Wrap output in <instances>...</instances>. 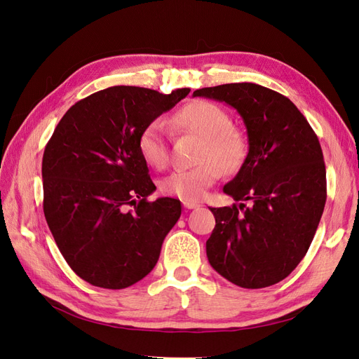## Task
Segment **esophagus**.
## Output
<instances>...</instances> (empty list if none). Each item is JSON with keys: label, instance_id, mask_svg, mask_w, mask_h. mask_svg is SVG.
I'll return each instance as SVG.
<instances>
[{"label": "esophagus", "instance_id": "1", "mask_svg": "<svg viewBox=\"0 0 359 359\" xmlns=\"http://www.w3.org/2000/svg\"><path fill=\"white\" fill-rule=\"evenodd\" d=\"M182 205H184V208H187V210H194V208H199V206H201L198 202H187V201H184Z\"/></svg>", "mask_w": 359, "mask_h": 359}]
</instances>
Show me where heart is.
Instances as JSON below:
<instances>
[{"instance_id":"b5f03b06","label":"heart","mask_w":359,"mask_h":359,"mask_svg":"<svg viewBox=\"0 0 359 359\" xmlns=\"http://www.w3.org/2000/svg\"><path fill=\"white\" fill-rule=\"evenodd\" d=\"M170 124L180 132L202 137L198 166L177 169L160 182L161 191L181 201H199L212 184L219 181L222 170L232 173L243 165L247 142L244 135L233 127L227 112L219 104L196 100L184 104L172 116ZM139 153L149 166L163 169L168 165V132L160 119L145 126L137 140Z\"/></svg>"}]
</instances>
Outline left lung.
I'll use <instances>...</instances> for the list:
<instances>
[{
	"mask_svg": "<svg viewBox=\"0 0 359 359\" xmlns=\"http://www.w3.org/2000/svg\"><path fill=\"white\" fill-rule=\"evenodd\" d=\"M241 115L248 154L224 193L240 205L211 208V266L245 289L273 286L306 256L327 201V170L311 126L287 97L257 83H224L193 93Z\"/></svg>",
	"mask_w": 359,
	"mask_h": 359,
	"instance_id": "1",
	"label": "left lung"
}]
</instances>
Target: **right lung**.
<instances>
[{
    "label": "right lung",
    "instance_id": "right-lung-1",
    "mask_svg": "<svg viewBox=\"0 0 359 359\" xmlns=\"http://www.w3.org/2000/svg\"><path fill=\"white\" fill-rule=\"evenodd\" d=\"M189 93L111 86L74 103L53 130L41 161L43 212L66 262L90 285L124 289L156 266L181 203L147 201L156 186L137 140Z\"/></svg>",
    "mask_w": 359,
    "mask_h": 359
}]
</instances>
